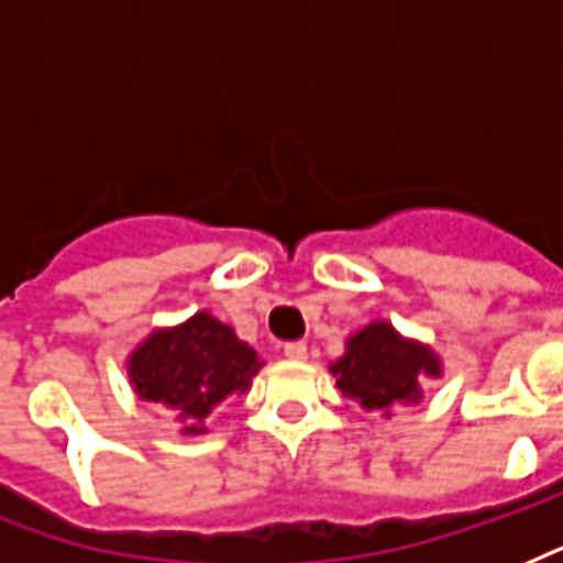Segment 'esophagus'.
<instances>
[{"label":"esophagus","instance_id":"34e87169","mask_svg":"<svg viewBox=\"0 0 563 563\" xmlns=\"http://www.w3.org/2000/svg\"><path fill=\"white\" fill-rule=\"evenodd\" d=\"M283 353L289 356V360H307V342H289L283 344Z\"/></svg>","mask_w":563,"mask_h":563}]
</instances>
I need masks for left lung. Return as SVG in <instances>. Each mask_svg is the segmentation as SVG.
<instances>
[{
  "mask_svg": "<svg viewBox=\"0 0 563 563\" xmlns=\"http://www.w3.org/2000/svg\"><path fill=\"white\" fill-rule=\"evenodd\" d=\"M330 371L344 397L360 400L371 411L418 400V376H438L441 368L429 347L402 342L391 327L376 321L353 335L347 353Z\"/></svg>",
  "mask_w": 563,
  "mask_h": 563,
  "instance_id": "obj_1",
  "label": "left lung"
}]
</instances>
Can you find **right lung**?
Masks as SVG:
<instances>
[{
  "mask_svg": "<svg viewBox=\"0 0 563 563\" xmlns=\"http://www.w3.org/2000/svg\"><path fill=\"white\" fill-rule=\"evenodd\" d=\"M260 365L254 347L239 342L228 324L198 312L175 330L152 333L128 362V374L140 397L178 411L189 423L187 432H203L195 420L207 418L230 394L247 391Z\"/></svg>",
  "mask_w": 563,
  "mask_h": 563,
  "instance_id": "obj_1",
  "label": "right lung"
}]
</instances>
